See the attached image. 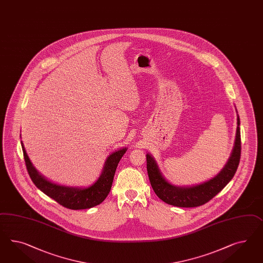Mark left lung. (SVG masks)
I'll use <instances>...</instances> for the list:
<instances>
[{
    "label": "left lung",
    "instance_id": "left-lung-1",
    "mask_svg": "<svg viewBox=\"0 0 263 263\" xmlns=\"http://www.w3.org/2000/svg\"><path fill=\"white\" fill-rule=\"evenodd\" d=\"M240 121L237 116L236 138L234 150L225 167L215 177L200 185L179 187L167 183L162 176L154 159L146 154V166L150 184L157 196L168 205L180 208H194L206 204L227 185L238 167L241 155Z\"/></svg>",
    "mask_w": 263,
    "mask_h": 263
}]
</instances>
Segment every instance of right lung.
Wrapping results in <instances>:
<instances>
[{"label":"right lung","instance_id":"right-lung-1","mask_svg":"<svg viewBox=\"0 0 263 263\" xmlns=\"http://www.w3.org/2000/svg\"><path fill=\"white\" fill-rule=\"evenodd\" d=\"M22 148L27 171L33 184L46 195L55 200L58 204L70 210L90 209L100 205V203L104 201L111 191L118 163L126 151V148H122L114 152L108 157L101 176L93 185L87 189H74L52 184L46 180L37 172L32 163H30L23 143Z\"/></svg>","mask_w":263,"mask_h":263}]
</instances>
